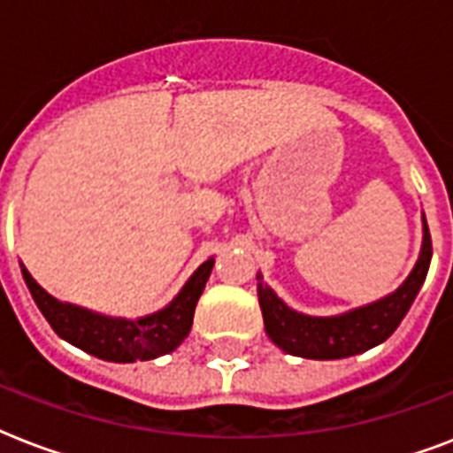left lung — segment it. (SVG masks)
Returning <instances> with one entry per match:
<instances>
[{"label": "left lung", "mask_w": 453, "mask_h": 453, "mask_svg": "<svg viewBox=\"0 0 453 453\" xmlns=\"http://www.w3.org/2000/svg\"><path fill=\"white\" fill-rule=\"evenodd\" d=\"M430 258H433V244H430L428 223L423 219L421 254L402 287L380 301L334 317H310L291 310L263 282V275L258 273L256 275L258 303H261L265 334L277 348L305 359H341L369 350L373 345L383 343L400 326L416 294L426 282Z\"/></svg>", "instance_id": "8db88e82"}]
</instances>
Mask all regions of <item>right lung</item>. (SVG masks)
<instances>
[{
	"label": "right lung",
	"mask_w": 453,
	"mask_h": 453,
	"mask_svg": "<svg viewBox=\"0 0 453 453\" xmlns=\"http://www.w3.org/2000/svg\"><path fill=\"white\" fill-rule=\"evenodd\" d=\"M211 268L213 258L202 263L166 308L138 319H124V317L98 315L73 303L53 298L32 280L20 263L25 284L42 315L46 317V322L51 324V329L63 341L105 362H136V359L143 362L176 350L190 334L195 305L204 291Z\"/></svg>",
	"instance_id": "1"
}]
</instances>
